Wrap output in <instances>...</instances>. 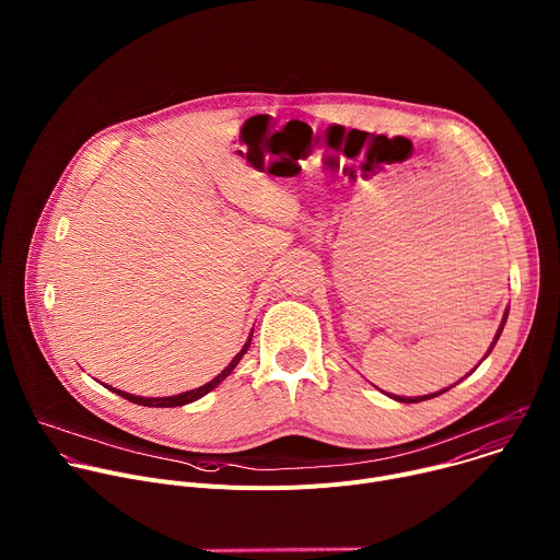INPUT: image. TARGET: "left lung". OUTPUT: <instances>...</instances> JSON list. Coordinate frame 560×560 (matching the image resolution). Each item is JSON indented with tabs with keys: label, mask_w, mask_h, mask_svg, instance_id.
Returning a JSON list of instances; mask_svg holds the SVG:
<instances>
[{
	"label": "left lung",
	"mask_w": 560,
	"mask_h": 560,
	"mask_svg": "<svg viewBox=\"0 0 560 560\" xmlns=\"http://www.w3.org/2000/svg\"><path fill=\"white\" fill-rule=\"evenodd\" d=\"M508 314H510V307L505 310L503 322H501V326H499V330H497V335H494V341H492V346H490V350H488V354H486L483 359H488L490 352L494 350V346H497V341H499V337H501V332H503V326H505V322H508ZM483 359H481V361H483ZM450 387H452V385H450ZM450 387H445V389H441V392H434V394H423V396H396V394H389V396L394 398V401H401V404H419V401H428V398H434V396L447 392Z\"/></svg>",
	"instance_id": "8db88e82"
}]
</instances>
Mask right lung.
Wrapping results in <instances>:
<instances>
[{"label": "right lung", "mask_w": 560, "mask_h": 560, "mask_svg": "<svg viewBox=\"0 0 560 560\" xmlns=\"http://www.w3.org/2000/svg\"><path fill=\"white\" fill-rule=\"evenodd\" d=\"M250 341H253V332H250V337H248V341H246V346L236 352V357L225 365V370H221V374H217L212 381H208L206 385H201V387H195V389H188V392H182V394H175V396H162V398H156V396H137V394H128V392H124V389H117V387H110L115 394H119V396H124V398H128V401H132V404H137V406H145V408H177V406H186V404H192V401H197V398H201V396H206L210 389H214L234 368H236V363L244 359V354L248 352V348H250ZM108 387V385H106Z\"/></svg>", "instance_id": "add662e5"}]
</instances>
